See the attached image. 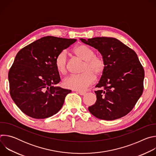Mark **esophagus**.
I'll use <instances>...</instances> for the list:
<instances>
[{
	"mask_svg": "<svg viewBox=\"0 0 156 156\" xmlns=\"http://www.w3.org/2000/svg\"><path fill=\"white\" fill-rule=\"evenodd\" d=\"M76 93L78 94H79L80 95H81V96H83V95H84L86 93V92H83V91H77Z\"/></svg>",
	"mask_w": 156,
	"mask_h": 156,
	"instance_id": "1",
	"label": "esophagus"
}]
</instances>
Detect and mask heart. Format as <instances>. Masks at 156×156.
Returning a JSON list of instances; mask_svg holds the SVG:
<instances>
[{
  "mask_svg": "<svg viewBox=\"0 0 156 156\" xmlns=\"http://www.w3.org/2000/svg\"><path fill=\"white\" fill-rule=\"evenodd\" d=\"M74 54L80 58L85 61L81 75H72L63 80L65 87L76 91H84L93 84L96 76H101L105 69L104 58L96 55L95 51L86 44H80L73 49ZM68 57L66 51H61L55 59V68L58 72L65 74L67 70Z\"/></svg>",
  "mask_w": 156,
  "mask_h": 156,
  "instance_id": "obj_1",
  "label": "heart"
}]
</instances>
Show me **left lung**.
Returning <instances> with one entry per match:
<instances>
[{
	"instance_id": "left-lung-1",
	"label": "left lung",
	"mask_w": 156,
	"mask_h": 156,
	"mask_svg": "<svg viewBox=\"0 0 156 156\" xmlns=\"http://www.w3.org/2000/svg\"><path fill=\"white\" fill-rule=\"evenodd\" d=\"M101 54L105 69L96 87L97 101L88 107L96 118L120 119L133 108L143 91L144 71L136 52L116 38H81Z\"/></svg>"
}]
</instances>
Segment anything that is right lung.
Listing matches in <instances>:
<instances>
[{
  "label": "right lung",
  "instance_id": "add662e5",
  "mask_svg": "<svg viewBox=\"0 0 156 156\" xmlns=\"http://www.w3.org/2000/svg\"><path fill=\"white\" fill-rule=\"evenodd\" d=\"M75 39L41 37L21 49L9 72L10 94L27 115L44 119L57 114L71 90L57 86L60 81L55 59Z\"/></svg>",
  "mask_w": 156,
  "mask_h": 156
}]
</instances>
